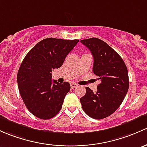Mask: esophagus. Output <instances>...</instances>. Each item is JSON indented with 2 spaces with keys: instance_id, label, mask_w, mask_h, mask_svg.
Instances as JSON below:
<instances>
[{
  "instance_id": "esophagus-1",
  "label": "esophagus",
  "mask_w": 147,
  "mask_h": 147,
  "mask_svg": "<svg viewBox=\"0 0 147 147\" xmlns=\"http://www.w3.org/2000/svg\"><path fill=\"white\" fill-rule=\"evenodd\" d=\"M78 86V84H75V83H71L70 84V86L72 89H75V88H76Z\"/></svg>"
}]
</instances>
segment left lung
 <instances>
[{
	"label": "left lung",
	"instance_id": "obj_1",
	"mask_svg": "<svg viewBox=\"0 0 147 147\" xmlns=\"http://www.w3.org/2000/svg\"><path fill=\"white\" fill-rule=\"evenodd\" d=\"M80 41L93 55V72L101 82L95 93L86 87L80 100L86 114L101 120L113 113L124 100L129 88L128 71L120 55L103 41L90 38Z\"/></svg>",
	"mask_w": 147,
	"mask_h": 147
}]
</instances>
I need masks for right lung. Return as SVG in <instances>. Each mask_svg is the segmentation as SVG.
Instances as JSON below:
<instances>
[{"instance_id": "obj_1", "label": "right lung", "mask_w": 147, "mask_h": 147, "mask_svg": "<svg viewBox=\"0 0 147 147\" xmlns=\"http://www.w3.org/2000/svg\"><path fill=\"white\" fill-rule=\"evenodd\" d=\"M79 40L47 38L26 55L18 73L20 94L29 112L38 118H53L62 109L70 89L68 82L52 81L53 69L59 68Z\"/></svg>"}]
</instances>
